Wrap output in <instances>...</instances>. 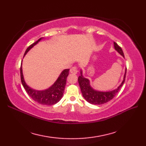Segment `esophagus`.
Segmentation results:
<instances>
[{
  "label": "esophagus",
  "instance_id": "1",
  "mask_svg": "<svg viewBox=\"0 0 146 146\" xmlns=\"http://www.w3.org/2000/svg\"><path fill=\"white\" fill-rule=\"evenodd\" d=\"M70 72L71 73L73 74H76L77 72H78V68H77L76 66H73L70 69Z\"/></svg>",
  "mask_w": 146,
  "mask_h": 146
}]
</instances>
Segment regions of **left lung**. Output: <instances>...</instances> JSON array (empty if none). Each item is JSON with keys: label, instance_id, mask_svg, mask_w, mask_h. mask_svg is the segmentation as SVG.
<instances>
[{"label": "left lung", "instance_id": "8db88e82", "mask_svg": "<svg viewBox=\"0 0 146 146\" xmlns=\"http://www.w3.org/2000/svg\"><path fill=\"white\" fill-rule=\"evenodd\" d=\"M114 47L115 49L123 57H124V54H123L122 48L115 42ZM126 71L127 69L125 70L123 82H122V83H121L119 87L117 89L114 90L113 91L107 92H102L94 90L91 87L90 85L89 80L88 79L83 78L82 75V73L81 72V75L78 77V80L80 88H81V92L83 97H84L85 100L88 102H89L90 104L94 105H101L109 102L111 99L114 98L115 95L119 92L120 88L122 87L123 83H124L126 76Z\"/></svg>", "mask_w": 146, "mask_h": 146}]
</instances>
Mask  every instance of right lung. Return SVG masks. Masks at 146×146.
I'll list each match as a JSON object with an SVG mask.
<instances>
[{"instance_id": "1", "label": "right lung", "mask_w": 146, "mask_h": 146, "mask_svg": "<svg viewBox=\"0 0 146 146\" xmlns=\"http://www.w3.org/2000/svg\"><path fill=\"white\" fill-rule=\"evenodd\" d=\"M41 38L39 39L38 41L31 44L28 48L26 49L24 56L26 55L28 51L31 48H32L34 46L36 45ZM69 69H66L62 71L60 76L58 77L56 81L52 85L50 88L43 91H37L35 90L31 89L27 86L24 80L23 70H22V66L20 68V73H21V80L24 89L26 91L27 94L29 95L33 100L38 102V103L42 105H52L56 104L60 101L62 97H63L64 87L66 85L67 76L69 75Z\"/></svg>"}]
</instances>
